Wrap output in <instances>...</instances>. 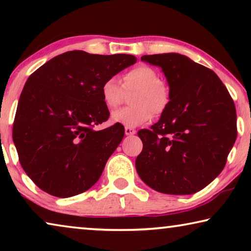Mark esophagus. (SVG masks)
<instances>
[{
  "instance_id": "1",
  "label": "esophagus",
  "mask_w": 251,
  "mask_h": 251,
  "mask_svg": "<svg viewBox=\"0 0 251 251\" xmlns=\"http://www.w3.org/2000/svg\"><path fill=\"white\" fill-rule=\"evenodd\" d=\"M137 131L135 129H132V128H129V126H126V129H125V133L126 136H133L135 135Z\"/></svg>"
}]
</instances>
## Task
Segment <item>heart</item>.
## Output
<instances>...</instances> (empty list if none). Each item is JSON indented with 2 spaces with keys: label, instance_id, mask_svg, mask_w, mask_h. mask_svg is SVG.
Segmentation results:
<instances>
[{
  "label": "heart",
  "instance_id": "obj_1",
  "mask_svg": "<svg viewBox=\"0 0 251 251\" xmlns=\"http://www.w3.org/2000/svg\"><path fill=\"white\" fill-rule=\"evenodd\" d=\"M126 91L137 90L131 97L132 106L116 109L111 114V122L135 128L149 121L152 113L162 114L169 105V90L161 76L150 66H137L123 75L122 85L116 76H109L100 85V95L108 109L115 108Z\"/></svg>",
  "mask_w": 251,
  "mask_h": 251
}]
</instances>
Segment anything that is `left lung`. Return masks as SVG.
<instances>
[{
    "label": "left lung",
    "mask_w": 251,
    "mask_h": 251,
    "mask_svg": "<svg viewBox=\"0 0 251 251\" xmlns=\"http://www.w3.org/2000/svg\"><path fill=\"white\" fill-rule=\"evenodd\" d=\"M162 70L169 105L150 130H139V177L161 193L201 191L224 169L236 139L235 106L215 72L180 53L143 56Z\"/></svg>",
    "instance_id": "1"
}]
</instances>
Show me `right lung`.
I'll use <instances>...</instances> for the list:
<instances>
[{
  "label": "right lung",
  "instance_id": "obj_1",
  "mask_svg": "<svg viewBox=\"0 0 251 251\" xmlns=\"http://www.w3.org/2000/svg\"><path fill=\"white\" fill-rule=\"evenodd\" d=\"M136 61L131 54L67 51L28 77L12 138L23 169L37 187L70 198L97 183L125 136L121 125L95 130L109 116L100 85Z\"/></svg>",
  "mask_w": 251,
  "mask_h": 251
}]
</instances>
